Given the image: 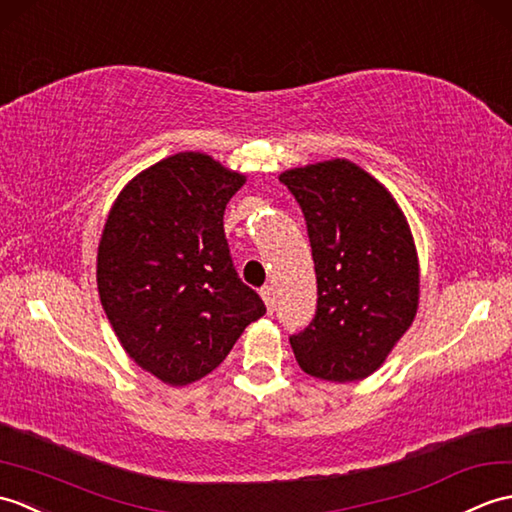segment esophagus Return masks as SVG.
<instances>
[{
    "instance_id": "esophagus-1",
    "label": "esophagus",
    "mask_w": 512,
    "mask_h": 512,
    "mask_svg": "<svg viewBox=\"0 0 512 512\" xmlns=\"http://www.w3.org/2000/svg\"><path fill=\"white\" fill-rule=\"evenodd\" d=\"M260 298H263V302H265V306H267V311L274 313V309H276V293H274V287L265 285L263 289H260Z\"/></svg>"
}]
</instances>
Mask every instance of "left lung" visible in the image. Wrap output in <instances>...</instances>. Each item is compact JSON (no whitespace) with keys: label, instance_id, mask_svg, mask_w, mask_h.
Segmentation results:
<instances>
[{"label":"left lung","instance_id":"8db88e82","mask_svg":"<svg viewBox=\"0 0 512 512\" xmlns=\"http://www.w3.org/2000/svg\"><path fill=\"white\" fill-rule=\"evenodd\" d=\"M280 181L302 208L317 276L313 322L289 337L295 361L315 379H366L418 311L410 223L381 181L339 157L285 170Z\"/></svg>","mask_w":512,"mask_h":512}]
</instances>
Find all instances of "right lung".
<instances>
[{"mask_svg":"<svg viewBox=\"0 0 512 512\" xmlns=\"http://www.w3.org/2000/svg\"><path fill=\"white\" fill-rule=\"evenodd\" d=\"M245 175L206 153H177L135 175L98 243L102 309L124 352L160 381L206 377L265 315L232 265L223 212Z\"/></svg>","mask_w":512,"mask_h":512,"instance_id":"right-lung-1","label":"right lung"}]
</instances>
